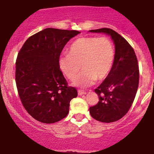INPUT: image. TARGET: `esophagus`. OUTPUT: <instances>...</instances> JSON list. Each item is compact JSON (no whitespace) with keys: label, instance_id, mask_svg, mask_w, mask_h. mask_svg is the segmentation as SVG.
Segmentation results:
<instances>
[{"label":"esophagus","instance_id":"obj_1","mask_svg":"<svg viewBox=\"0 0 154 154\" xmlns=\"http://www.w3.org/2000/svg\"><path fill=\"white\" fill-rule=\"evenodd\" d=\"M77 92H78L79 95H82V94H86V92H85V91L80 90V89H79L78 91H77Z\"/></svg>","mask_w":154,"mask_h":154}]
</instances>
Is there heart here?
<instances>
[{
    "label": "heart",
    "mask_w": 154,
    "mask_h": 154,
    "mask_svg": "<svg viewBox=\"0 0 154 154\" xmlns=\"http://www.w3.org/2000/svg\"><path fill=\"white\" fill-rule=\"evenodd\" d=\"M115 58L114 45L106 37H84L74 40L69 54L60 57L61 71L68 79L74 80L80 69L83 71L74 82L76 86L86 88L109 74Z\"/></svg>",
    "instance_id": "b5f03b06"
}]
</instances>
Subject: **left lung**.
<instances>
[{
  "mask_svg": "<svg viewBox=\"0 0 154 154\" xmlns=\"http://www.w3.org/2000/svg\"><path fill=\"white\" fill-rule=\"evenodd\" d=\"M111 37L115 45L113 67L105 80L95 89L99 101L89 108L91 116L102 122H113L127 114L138 89L140 71L134 48L115 31L103 28L90 30Z\"/></svg>",
  "mask_w": 154,
  "mask_h": 154,
  "instance_id": "obj_1",
  "label": "left lung"
}]
</instances>
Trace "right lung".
Here are the masks:
<instances>
[{
  "mask_svg": "<svg viewBox=\"0 0 154 154\" xmlns=\"http://www.w3.org/2000/svg\"><path fill=\"white\" fill-rule=\"evenodd\" d=\"M80 32L47 28L26 40L15 66V82L21 103L34 119L54 123L67 116L70 101L77 96L60 69L64 46Z\"/></svg>",
  "mask_w": 154,
  "mask_h": 154,
  "instance_id": "obj_1",
  "label": "right lung"
}]
</instances>
